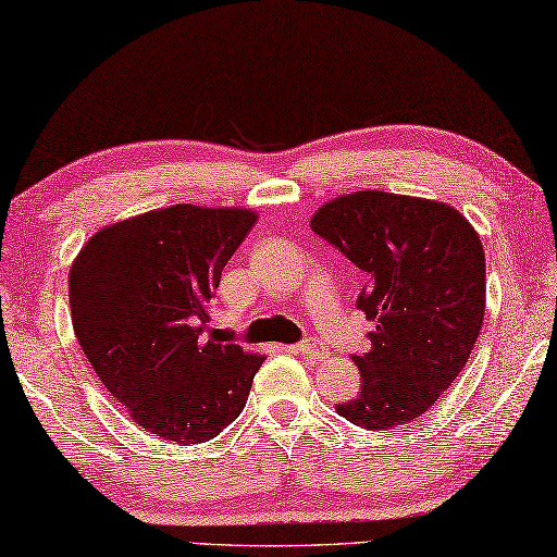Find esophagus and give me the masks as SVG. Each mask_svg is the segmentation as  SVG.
I'll use <instances>...</instances> for the list:
<instances>
[{
	"instance_id": "esophagus-1",
	"label": "esophagus",
	"mask_w": 557,
	"mask_h": 557,
	"mask_svg": "<svg viewBox=\"0 0 557 557\" xmlns=\"http://www.w3.org/2000/svg\"><path fill=\"white\" fill-rule=\"evenodd\" d=\"M294 350L300 352V355H306V358H311V360H323V358H327V352H331L321 341H315V338L298 343Z\"/></svg>"
}]
</instances>
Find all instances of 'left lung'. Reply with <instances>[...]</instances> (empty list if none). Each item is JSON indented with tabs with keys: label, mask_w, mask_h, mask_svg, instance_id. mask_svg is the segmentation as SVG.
I'll list each match as a JSON object with an SVG mask.
<instances>
[{
	"label": "left lung",
	"mask_w": 557,
	"mask_h": 557,
	"mask_svg": "<svg viewBox=\"0 0 557 557\" xmlns=\"http://www.w3.org/2000/svg\"><path fill=\"white\" fill-rule=\"evenodd\" d=\"M311 230L368 276L358 308L375 321L370 350L352 355L360 395L335 409L375 432L422 417L459 377L484 323L479 234L457 209L375 189L323 205Z\"/></svg>",
	"instance_id": "1"
}]
</instances>
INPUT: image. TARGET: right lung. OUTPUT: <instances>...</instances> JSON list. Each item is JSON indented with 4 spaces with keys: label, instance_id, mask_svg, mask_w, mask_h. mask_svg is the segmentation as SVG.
Here are the masks:
<instances>
[{
    "label": "right lung",
    "instance_id": "right-lung-1",
    "mask_svg": "<svg viewBox=\"0 0 557 557\" xmlns=\"http://www.w3.org/2000/svg\"><path fill=\"white\" fill-rule=\"evenodd\" d=\"M253 222L249 209L175 205L106 226L73 261V333L145 432L202 444L242 414L263 358L214 341L207 323Z\"/></svg>",
    "mask_w": 557,
    "mask_h": 557
}]
</instances>
